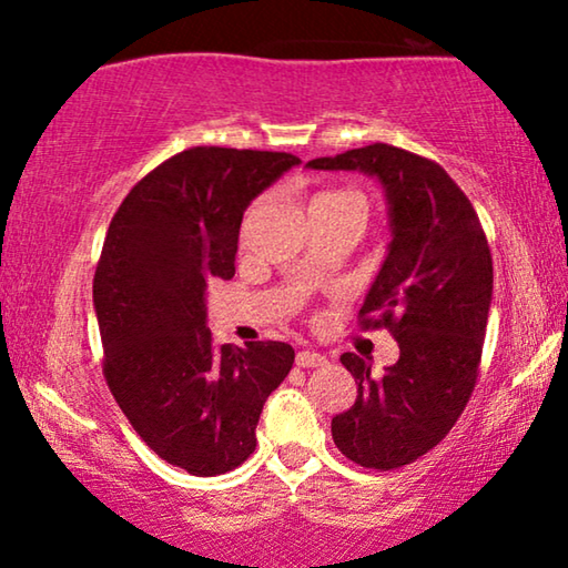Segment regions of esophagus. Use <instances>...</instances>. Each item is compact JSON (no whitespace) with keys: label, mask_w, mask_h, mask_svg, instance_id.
<instances>
[{"label":"esophagus","mask_w":568,"mask_h":568,"mask_svg":"<svg viewBox=\"0 0 568 568\" xmlns=\"http://www.w3.org/2000/svg\"><path fill=\"white\" fill-rule=\"evenodd\" d=\"M295 365H298V367H324L326 357H324V354H318V352L303 349V352L295 354Z\"/></svg>","instance_id":"1"}]
</instances>
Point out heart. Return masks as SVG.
I'll return each mask as SVG.
<instances>
[{"label":"heart","instance_id":"heart-1","mask_svg":"<svg viewBox=\"0 0 568 568\" xmlns=\"http://www.w3.org/2000/svg\"><path fill=\"white\" fill-rule=\"evenodd\" d=\"M308 211H336V214L357 216L362 222V219H365L367 206H365V199H362V193H357V191L328 189V191L316 193V196L311 199Z\"/></svg>","mask_w":568,"mask_h":568}]
</instances>
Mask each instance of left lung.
Wrapping results in <instances>:
<instances>
[{
  "mask_svg": "<svg viewBox=\"0 0 568 568\" xmlns=\"http://www.w3.org/2000/svg\"><path fill=\"white\" fill-rule=\"evenodd\" d=\"M306 165L365 173L385 191L393 240L359 318L385 326L400 357L372 375L367 359L342 354L357 400L332 420V436L359 467L397 469L442 442L471 397L493 303L487 236L459 185L416 152L375 142Z\"/></svg>",
  "mask_w": 568,
  "mask_h": 568,
  "instance_id": "obj_1",
  "label": "left lung"
}]
</instances>
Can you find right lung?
<instances>
[{"instance_id":"obj_1","label":"right lung","mask_w":568,"mask_h":568,"mask_svg":"<svg viewBox=\"0 0 568 568\" xmlns=\"http://www.w3.org/2000/svg\"><path fill=\"white\" fill-rule=\"evenodd\" d=\"M298 163L291 152L183 150L109 224L94 275L106 385L142 442L196 477L247 462L262 405L293 367L285 342H211L206 285L234 275L244 211Z\"/></svg>"}]
</instances>
